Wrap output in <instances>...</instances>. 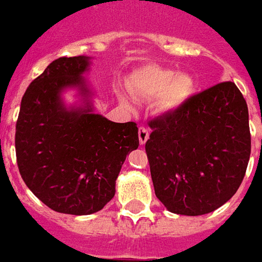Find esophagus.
<instances>
[{
	"label": "esophagus",
	"mask_w": 262,
	"mask_h": 262,
	"mask_svg": "<svg viewBox=\"0 0 262 262\" xmlns=\"http://www.w3.org/2000/svg\"><path fill=\"white\" fill-rule=\"evenodd\" d=\"M147 139H149V130L146 127H143V126H140L139 127V143L143 146L147 142Z\"/></svg>",
	"instance_id": "1"
}]
</instances>
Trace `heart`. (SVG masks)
<instances>
[{
    "label": "heart",
    "instance_id": "b5f03b06",
    "mask_svg": "<svg viewBox=\"0 0 262 262\" xmlns=\"http://www.w3.org/2000/svg\"><path fill=\"white\" fill-rule=\"evenodd\" d=\"M127 88L130 93L139 98H156L155 106L157 112L169 115L180 111L191 98L194 80L183 72L176 74L170 69L147 65L129 76Z\"/></svg>",
    "mask_w": 262,
    "mask_h": 262
}]
</instances>
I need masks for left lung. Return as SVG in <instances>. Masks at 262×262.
I'll return each instance as SVG.
<instances>
[{
	"label": "left lung",
	"mask_w": 262,
	"mask_h": 262,
	"mask_svg": "<svg viewBox=\"0 0 262 262\" xmlns=\"http://www.w3.org/2000/svg\"><path fill=\"white\" fill-rule=\"evenodd\" d=\"M149 125L150 174L170 213L203 215L235 194L251 153L248 107L235 83L206 89Z\"/></svg>",
	"instance_id": "1"
}]
</instances>
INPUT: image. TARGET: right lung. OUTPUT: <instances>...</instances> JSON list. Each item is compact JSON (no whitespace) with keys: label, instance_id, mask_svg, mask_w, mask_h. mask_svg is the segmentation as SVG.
Masks as SVG:
<instances>
[{"label":"right lung","instance_id":"right-lung-1","mask_svg":"<svg viewBox=\"0 0 262 262\" xmlns=\"http://www.w3.org/2000/svg\"><path fill=\"white\" fill-rule=\"evenodd\" d=\"M91 56H62L32 80L16 120V163L25 184L58 213L88 215L112 200L122 164L139 147L135 122L116 123L95 112L83 76ZM67 90L80 103L68 106Z\"/></svg>","mask_w":262,"mask_h":262}]
</instances>
